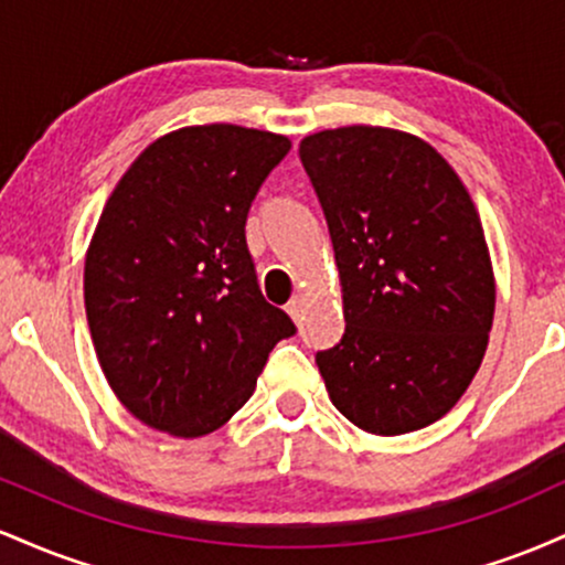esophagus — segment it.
Segmentation results:
<instances>
[{"instance_id": "esophagus-1", "label": "esophagus", "mask_w": 565, "mask_h": 565, "mask_svg": "<svg viewBox=\"0 0 565 565\" xmlns=\"http://www.w3.org/2000/svg\"><path fill=\"white\" fill-rule=\"evenodd\" d=\"M287 313H289L291 319H295L297 323L302 321V313H305V297H302V295L291 297V300L287 302Z\"/></svg>"}]
</instances>
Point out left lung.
<instances>
[{"instance_id":"1","label":"left lung","mask_w":565,"mask_h":565,"mask_svg":"<svg viewBox=\"0 0 565 565\" xmlns=\"http://www.w3.org/2000/svg\"><path fill=\"white\" fill-rule=\"evenodd\" d=\"M345 334L316 364L342 417L404 436L444 417L481 366L497 284L468 188L430 142L391 127L308 135Z\"/></svg>"}]
</instances>
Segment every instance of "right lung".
<instances>
[{
  "label": "right lung",
  "instance_id": "1",
  "mask_svg": "<svg viewBox=\"0 0 565 565\" xmlns=\"http://www.w3.org/2000/svg\"><path fill=\"white\" fill-rule=\"evenodd\" d=\"M287 135L174 129L121 174L84 257V308L103 374L153 430L201 438L255 393L274 345L297 332L265 302L246 212L289 153Z\"/></svg>",
  "mask_w": 565,
  "mask_h": 565
}]
</instances>
